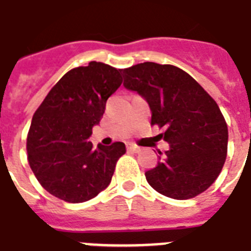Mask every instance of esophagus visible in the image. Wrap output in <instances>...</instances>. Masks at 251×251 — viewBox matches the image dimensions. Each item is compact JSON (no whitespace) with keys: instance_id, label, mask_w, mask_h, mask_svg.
I'll return each instance as SVG.
<instances>
[{"instance_id":"1","label":"esophagus","mask_w":251,"mask_h":251,"mask_svg":"<svg viewBox=\"0 0 251 251\" xmlns=\"http://www.w3.org/2000/svg\"><path fill=\"white\" fill-rule=\"evenodd\" d=\"M127 151H131V152H134V153H138L140 151L139 147L134 146V144H127Z\"/></svg>"}]
</instances>
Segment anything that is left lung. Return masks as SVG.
<instances>
[{
    "instance_id": "left-lung-1",
    "label": "left lung",
    "mask_w": 251,
    "mask_h": 251,
    "mask_svg": "<svg viewBox=\"0 0 251 251\" xmlns=\"http://www.w3.org/2000/svg\"><path fill=\"white\" fill-rule=\"evenodd\" d=\"M124 86L148 103L152 125L169 148L147 182L164 196L187 200L206 191L227 157L228 129L213 98L196 79L170 64L146 62L122 69Z\"/></svg>"
}]
</instances>
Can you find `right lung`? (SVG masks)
<instances>
[{
    "instance_id": "obj_1",
    "label": "right lung",
    "mask_w": 251,
    "mask_h": 251,
    "mask_svg": "<svg viewBox=\"0 0 251 251\" xmlns=\"http://www.w3.org/2000/svg\"><path fill=\"white\" fill-rule=\"evenodd\" d=\"M121 82V69L90 62L67 72L34 112L26 138L28 161L52 196L85 202L109 185L125 144L94 148L89 138Z\"/></svg>"
}]
</instances>
